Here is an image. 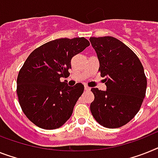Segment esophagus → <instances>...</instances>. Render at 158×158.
I'll list each match as a JSON object with an SVG mask.
<instances>
[{
  "mask_svg": "<svg viewBox=\"0 0 158 158\" xmlns=\"http://www.w3.org/2000/svg\"><path fill=\"white\" fill-rule=\"evenodd\" d=\"M85 90H86V91L90 90V88H89V86H87V85H85Z\"/></svg>",
  "mask_w": 158,
  "mask_h": 158,
  "instance_id": "34e87169",
  "label": "esophagus"
}]
</instances>
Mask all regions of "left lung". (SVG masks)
Instances as JSON below:
<instances>
[{
    "mask_svg": "<svg viewBox=\"0 0 158 158\" xmlns=\"http://www.w3.org/2000/svg\"><path fill=\"white\" fill-rule=\"evenodd\" d=\"M99 60L106 90L92 88L94 100L90 111L98 123L107 128L120 127L135 117L145 97L147 79L137 56L111 36L90 37Z\"/></svg>",
    "mask_w": 158,
    "mask_h": 158,
    "instance_id": "8db88e82",
    "label": "left lung"
}]
</instances>
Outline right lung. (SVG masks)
Here are the masks:
<instances>
[{"label":"right lung","mask_w":158,"mask_h":158,"mask_svg":"<svg viewBox=\"0 0 158 158\" xmlns=\"http://www.w3.org/2000/svg\"><path fill=\"white\" fill-rule=\"evenodd\" d=\"M88 46L84 37L64 38L43 44L27 57L18 73L17 94L23 113L34 124L52 130L71 117L84 85L69 86L60 78L69 76L72 58Z\"/></svg>","instance_id":"1"}]
</instances>
